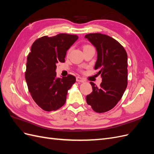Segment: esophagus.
I'll return each instance as SVG.
<instances>
[{
	"mask_svg": "<svg viewBox=\"0 0 154 154\" xmlns=\"http://www.w3.org/2000/svg\"><path fill=\"white\" fill-rule=\"evenodd\" d=\"M76 82L83 83V82H85V80H83V78H82L81 77H79V76H78V77H76Z\"/></svg>",
	"mask_w": 154,
	"mask_h": 154,
	"instance_id": "1",
	"label": "esophagus"
}]
</instances>
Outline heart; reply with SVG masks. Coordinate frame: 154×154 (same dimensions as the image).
I'll return each mask as SVG.
<instances>
[{
	"mask_svg": "<svg viewBox=\"0 0 154 154\" xmlns=\"http://www.w3.org/2000/svg\"><path fill=\"white\" fill-rule=\"evenodd\" d=\"M87 46H89V45H85V46H84V48H86V47H87Z\"/></svg>",
	"mask_w": 154,
	"mask_h": 154,
	"instance_id": "heart-1",
	"label": "heart"
}]
</instances>
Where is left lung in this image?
Here are the masks:
<instances>
[{"instance_id": "1", "label": "left lung", "mask_w": 154, "mask_h": 154, "mask_svg": "<svg viewBox=\"0 0 154 154\" xmlns=\"http://www.w3.org/2000/svg\"><path fill=\"white\" fill-rule=\"evenodd\" d=\"M85 38L96 48L94 69L102 78L100 87L90 82L92 92L86 96L87 103L96 112H105L117 105L127 87V54L117 40L108 35L90 33Z\"/></svg>"}]
</instances>
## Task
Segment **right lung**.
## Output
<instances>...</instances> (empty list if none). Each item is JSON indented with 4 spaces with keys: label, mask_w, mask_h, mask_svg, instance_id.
<instances>
[{
    "label": "right lung",
    "mask_w": 154,
    "mask_h": 154,
    "mask_svg": "<svg viewBox=\"0 0 154 154\" xmlns=\"http://www.w3.org/2000/svg\"><path fill=\"white\" fill-rule=\"evenodd\" d=\"M77 35L60 33L44 36L32 44L27 56L25 78L35 103L45 111L56 110L66 101L67 91L76 82L71 74L57 78V64L65 62L67 51L78 40Z\"/></svg>",
    "instance_id": "1"
}]
</instances>
